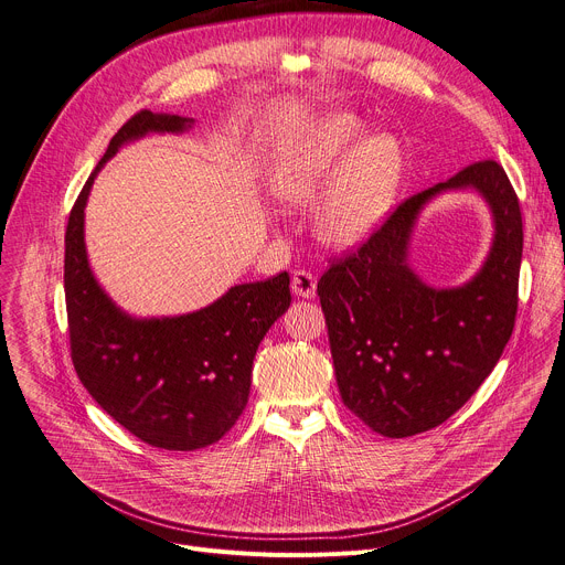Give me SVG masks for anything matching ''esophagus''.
Listing matches in <instances>:
<instances>
[{
  "instance_id": "34e87169",
  "label": "esophagus",
  "mask_w": 565,
  "mask_h": 565,
  "mask_svg": "<svg viewBox=\"0 0 565 565\" xmlns=\"http://www.w3.org/2000/svg\"><path fill=\"white\" fill-rule=\"evenodd\" d=\"M291 291L298 298H315V294H317V278L310 271H294V276H291Z\"/></svg>"
}]
</instances>
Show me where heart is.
Segmentation results:
<instances>
[{"label":"heart","mask_w":565,"mask_h":565,"mask_svg":"<svg viewBox=\"0 0 565 565\" xmlns=\"http://www.w3.org/2000/svg\"><path fill=\"white\" fill-rule=\"evenodd\" d=\"M358 116L328 114L276 166L269 189L287 210L315 212V235L328 248L367 242L390 214L406 173L404 148L390 131H367Z\"/></svg>","instance_id":"b5f03b06"}]
</instances>
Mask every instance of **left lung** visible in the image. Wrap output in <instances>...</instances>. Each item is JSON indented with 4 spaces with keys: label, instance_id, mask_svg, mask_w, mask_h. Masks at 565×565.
I'll return each mask as SVG.
<instances>
[{
    "label": "left lung",
    "instance_id": "left-lung-1",
    "mask_svg": "<svg viewBox=\"0 0 565 565\" xmlns=\"http://www.w3.org/2000/svg\"><path fill=\"white\" fill-rule=\"evenodd\" d=\"M460 190L489 205V255L462 286H426L409 264L416 221L436 196ZM520 262V203L497 161H477L408 198L317 285L344 406L385 438L449 419L494 370L513 333Z\"/></svg>",
    "mask_w": 565,
    "mask_h": 565
}]
</instances>
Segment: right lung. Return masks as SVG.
<instances>
[{
	"label": "right lung",
	"instance_id": "add662e5",
	"mask_svg": "<svg viewBox=\"0 0 565 565\" xmlns=\"http://www.w3.org/2000/svg\"><path fill=\"white\" fill-rule=\"evenodd\" d=\"M193 118L141 111L111 139L84 184L65 230V306L79 381L120 426L171 451L203 449L235 426L248 404L253 360L291 303L287 271L230 287L214 303L175 317H135L97 282L84 210L97 173L127 143L184 135Z\"/></svg>",
	"mask_w": 565,
	"mask_h": 565
}]
</instances>
